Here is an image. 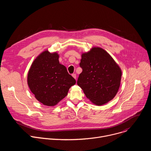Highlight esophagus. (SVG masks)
Returning a JSON list of instances; mask_svg holds the SVG:
<instances>
[{
  "label": "esophagus",
  "mask_w": 151,
  "mask_h": 151,
  "mask_svg": "<svg viewBox=\"0 0 151 151\" xmlns=\"http://www.w3.org/2000/svg\"><path fill=\"white\" fill-rule=\"evenodd\" d=\"M72 76L76 79V74H72Z\"/></svg>",
  "instance_id": "obj_1"
}]
</instances>
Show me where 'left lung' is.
<instances>
[{
    "label": "left lung",
    "mask_w": 151,
    "mask_h": 151,
    "mask_svg": "<svg viewBox=\"0 0 151 151\" xmlns=\"http://www.w3.org/2000/svg\"><path fill=\"white\" fill-rule=\"evenodd\" d=\"M82 72L77 84L92 103L101 106L112 100L120 87L122 71L111 55L100 47H93L81 55Z\"/></svg>",
    "instance_id": "obj_1"
}]
</instances>
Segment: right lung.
I'll return each mask as SVG.
<instances>
[{
    "instance_id": "1",
    "label": "right lung",
    "mask_w": 151,
    "mask_h": 151,
    "mask_svg": "<svg viewBox=\"0 0 151 151\" xmlns=\"http://www.w3.org/2000/svg\"><path fill=\"white\" fill-rule=\"evenodd\" d=\"M58 58L57 52L43 51L34 60L27 75L30 91L40 103L47 106L57 104L76 83Z\"/></svg>"
}]
</instances>
